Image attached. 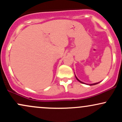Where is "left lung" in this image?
Here are the masks:
<instances>
[{"instance_id":"obj_1","label":"left lung","mask_w":122,"mask_h":122,"mask_svg":"<svg viewBox=\"0 0 122 122\" xmlns=\"http://www.w3.org/2000/svg\"><path fill=\"white\" fill-rule=\"evenodd\" d=\"M75 77H76V79L78 81H79V82H80L81 83H82V84H85V83H84V82H82V81H81L80 80H79V79H77V77L76 76V75H75ZM99 82H96V83H94V84H87V85H96V84H98V83H99Z\"/></svg>"}]
</instances>
